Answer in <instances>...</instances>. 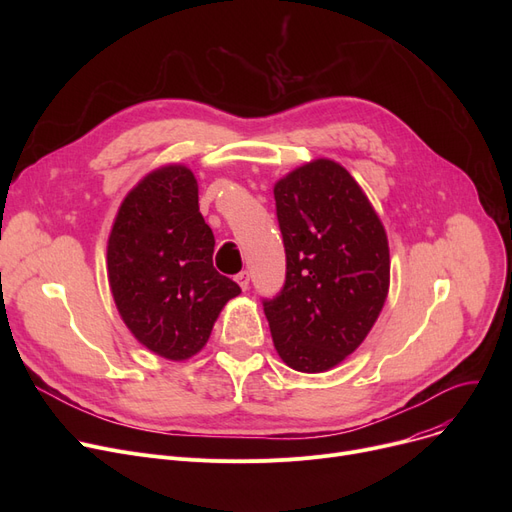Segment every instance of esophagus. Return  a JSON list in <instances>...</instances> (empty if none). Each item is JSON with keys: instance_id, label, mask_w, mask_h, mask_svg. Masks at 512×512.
Wrapping results in <instances>:
<instances>
[{"instance_id": "1", "label": "esophagus", "mask_w": 512, "mask_h": 512, "mask_svg": "<svg viewBox=\"0 0 512 512\" xmlns=\"http://www.w3.org/2000/svg\"><path fill=\"white\" fill-rule=\"evenodd\" d=\"M236 284L242 288V290H249V272H240L236 274Z\"/></svg>"}]
</instances>
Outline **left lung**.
<instances>
[{"instance_id": "obj_1", "label": "left lung", "mask_w": 512, "mask_h": 512, "mask_svg": "<svg viewBox=\"0 0 512 512\" xmlns=\"http://www.w3.org/2000/svg\"><path fill=\"white\" fill-rule=\"evenodd\" d=\"M286 280L263 299L280 359L321 373L357 351L390 286L386 230L355 178L315 159L274 186Z\"/></svg>"}]
</instances>
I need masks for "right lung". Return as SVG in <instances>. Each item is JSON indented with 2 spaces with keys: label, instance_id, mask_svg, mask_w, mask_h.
I'll return each instance as SVG.
<instances>
[{
  "label": "right lung",
  "instance_id": "obj_1",
  "mask_svg": "<svg viewBox=\"0 0 512 512\" xmlns=\"http://www.w3.org/2000/svg\"><path fill=\"white\" fill-rule=\"evenodd\" d=\"M215 238L186 166L147 174L122 201L107 240V278L126 328L151 353L197 355L240 286L213 267Z\"/></svg>",
  "mask_w": 512,
  "mask_h": 512
}]
</instances>
